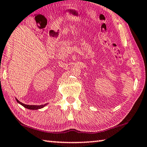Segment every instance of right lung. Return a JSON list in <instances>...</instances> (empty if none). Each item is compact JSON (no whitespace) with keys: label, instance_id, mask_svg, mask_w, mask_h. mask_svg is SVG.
<instances>
[{"label":"right lung","instance_id":"obj_1","mask_svg":"<svg viewBox=\"0 0 147 147\" xmlns=\"http://www.w3.org/2000/svg\"><path fill=\"white\" fill-rule=\"evenodd\" d=\"M16 100L18 102V103L20 104V105L23 106L24 107L28 108V109L29 110H38V109H40V108H44L45 106L47 105V104H45V105H25V104H23L21 102H20V101L18 100L17 98H16Z\"/></svg>","mask_w":147,"mask_h":147}]
</instances>
